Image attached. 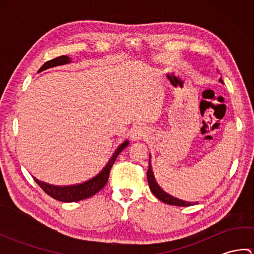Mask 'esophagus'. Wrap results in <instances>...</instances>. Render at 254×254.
Returning a JSON list of instances; mask_svg holds the SVG:
<instances>
[{"label":"esophagus","instance_id":"obj_1","mask_svg":"<svg viewBox=\"0 0 254 254\" xmlns=\"http://www.w3.org/2000/svg\"><path fill=\"white\" fill-rule=\"evenodd\" d=\"M144 136V128L141 127H136L133 128L132 131V138L133 139H139Z\"/></svg>","mask_w":254,"mask_h":254}]
</instances>
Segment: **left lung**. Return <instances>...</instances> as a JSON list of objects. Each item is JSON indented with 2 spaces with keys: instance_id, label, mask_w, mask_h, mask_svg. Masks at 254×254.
<instances>
[{
  "instance_id": "1",
  "label": "left lung",
  "mask_w": 254,
  "mask_h": 254,
  "mask_svg": "<svg viewBox=\"0 0 254 254\" xmlns=\"http://www.w3.org/2000/svg\"><path fill=\"white\" fill-rule=\"evenodd\" d=\"M219 82L223 83V79L220 78ZM149 159H150V156H149ZM147 181H148V186H149L150 191H152L154 195L158 199H160L161 202L167 203L169 205H175V206H191V205L195 204V203L182 201V199L174 197L172 195H170V194L166 193L163 189L158 186V183L155 180L153 171H152V166H150V160H149V166H148V170H147Z\"/></svg>"
}]
</instances>
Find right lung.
Here are the masks:
<instances>
[{
	"label": "right lung",
	"mask_w": 254,
	"mask_h": 254,
	"mask_svg": "<svg viewBox=\"0 0 254 254\" xmlns=\"http://www.w3.org/2000/svg\"><path fill=\"white\" fill-rule=\"evenodd\" d=\"M71 62V58H68L67 56H61L58 57L56 59H52V60L47 61L44 65H42L39 71L41 72L44 69L50 68L57 65H62V64H66ZM128 145V141H124L120 146L117 148L115 154L112 155V157L110 160L108 161V164L102 168V170L99 172L98 175H96L95 177L90 178L89 180L78 183V185H73V186H53L49 185V183L39 181L36 178H34L35 181L38 183L42 190H44L48 195L51 196L52 198L58 199V201L61 202H77L80 201V199H85L88 198L90 196L95 195L97 192H99L102 188L106 186V183L109 179V175H110V170L111 167L115 164V161L117 157L119 156L122 150L126 148Z\"/></svg>",
	"instance_id": "right-lung-1"
}]
</instances>
